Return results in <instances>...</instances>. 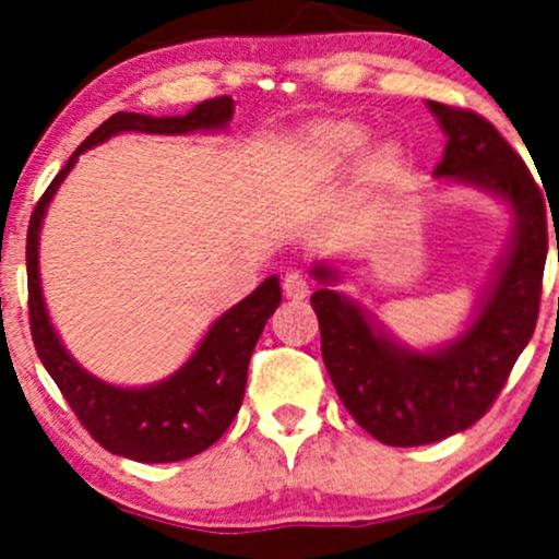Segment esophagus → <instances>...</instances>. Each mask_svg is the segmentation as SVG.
<instances>
[{"instance_id":"obj_1","label":"esophagus","mask_w":559,"mask_h":559,"mask_svg":"<svg viewBox=\"0 0 559 559\" xmlns=\"http://www.w3.org/2000/svg\"><path fill=\"white\" fill-rule=\"evenodd\" d=\"M308 278L300 273H286L284 275V295L289 297V300H302V297H308Z\"/></svg>"}]
</instances>
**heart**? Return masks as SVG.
I'll return each mask as SVG.
<instances>
[{
    "label": "heart",
    "instance_id": "obj_1",
    "mask_svg": "<svg viewBox=\"0 0 559 559\" xmlns=\"http://www.w3.org/2000/svg\"><path fill=\"white\" fill-rule=\"evenodd\" d=\"M368 123L354 121V118H337V121H321L316 123L311 132L302 140V151H306L308 162L321 170H337V167L348 165L357 159L359 154L370 144ZM403 165V145L397 140L386 138L373 143L362 159L365 178H384Z\"/></svg>",
    "mask_w": 559,
    "mask_h": 559
}]
</instances>
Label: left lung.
Masks as SVG:
<instances>
[{"mask_svg":"<svg viewBox=\"0 0 559 559\" xmlns=\"http://www.w3.org/2000/svg\"><path fill=\"white\" fill-rule=\"evenodd\" d=\"M427 107L447 134L432 178L500 200L514 229L460 335L430 348L403 343L337 292L341 270L330 262L311 267L326 373L354 421L386 447L443 441L487 414L533 337L546 264L544 197L520 154L476 112L430 99Z\"/></svg>","mask_w":559,"mask_h":559,"instance_id":"8db88e82","label":"left lung"}]
</instances>
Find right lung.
Listing matches in <instances>:
<instances>
[{"label":"right lung","mask_w":559,"mask_h":559,"mask_svg":"<svg viewBox=\"0 0 559 559\" xmlns=\"http://www.w3.org/2000/svg\"><path fill=\"white\" fill-rule=\"evenodd\" d=\"M233 97L207 99L191 107L186 116L116 112L78 145L32 213L29 235H26V275H29V321L37 357L83 427L110 454L129 456L134 462H178L205 452L227 432L243 403L253 346L281 302L278 275L264 278L238 306L218 316L207 326L205 337L197 343L191 357L167 379L148 386L107 384L88 373L67 352L45 308L43 281H39V229L45 213L59 186L78 165V156L94 145L121 132H222L233 121Z\"/></svg>","instance_id":"add662e5"}]
</instances>
